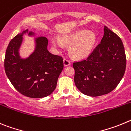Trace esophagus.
I'll use <instances>...</instances> for the list:
<instances>
[{"label":"esophagus","mask_w":131,"mask_h":131,"mask_svg":"<svg viewBox=\"0 0 131 131\" xmlns=\"http://www.w3.org/2000/svg\"><path fill=\"white\" fill-rule=\"evenodd\" d=\"M63 64H64V67H67V66H69L70 64V62L69 61V60L68 59L64 58L63 59Z\"/></svg>","instance_id":"1"}]
</instances>
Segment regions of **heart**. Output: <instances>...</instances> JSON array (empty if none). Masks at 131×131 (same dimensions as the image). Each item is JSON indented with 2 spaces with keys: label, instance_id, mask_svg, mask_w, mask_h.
<instances>
[{
  "label": "heart",
  "instance_id": "obj_1",
  "mask_svg": "<svg viewBox=\"0 0 131 131\" xmlns=\"http://www.w3.org/2000/svg\"><path fill=\"white\" fill-rule=\"evenodd\" d=\"M96 41L95 33L87 30H78L59 38L51 37L52 45L57 49L63 46V43L70 45L69 53L72 57L77 60L88 58L93 52Z\"/></svg>",
  "mask_w": 131,
  "mask_h": 131
}]
</instances>
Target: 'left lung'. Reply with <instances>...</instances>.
Masks as SVG:
<instances>
[{
  "label": "left lung",
  "mask_w": 131,
  "mask_h": 131,
  "mask_svg": "<svg viewBox=\"0 0 131 131\" xmlns=\"http://www.w3.org/2000/svg\"><path fill=\"white\" fill-rule=\"evenodd\" d=\"M101 43L84 61L74 63V83L81 93L98 96L114 90L123 78L126 56L121 38L107 27Z\"/></svg>",
  "instance_id": "8db88e82"
}]
</instances>
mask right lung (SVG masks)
Masks as SVG:
<instances>
[{
    "instance_id": "1",
    "label": "right lung",
    "mask_w": 131,
    "mask_h": 131,
    "mask_svg": "<svg viewBox=\"0 0 131 131\" xmlns=\"http://www.w3.org/2000/svg\"><path fill=\"white\" fill-rule=\"evenodd\" d=\"M35 36V32L23 30L10 42L4 59V69L12 84L20 93L39 99L51 95L63 68L62 57L48 50V40L40 36L34 38L35 48L27 57H21L19 50L23 35Z\"/></svg>"
}]
</instances>
